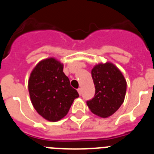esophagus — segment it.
<instances>
[{
  "mask_svg": "<svg viewBox=\"0 0 154 154\" xmlns=\"http://www.w3.org/2000/svg\"><path fill=\"white\" fill-rule=\"evenodd\" d=\"M77 91H78L79 94V95H81V94H82V89H81V88H79V89H77Z\"/></svg>",
  "mask_w": 154,
  "mask_h": 154,
  "instance_id": "obj_1",
  "label": "esophagus"
}]
</instances>
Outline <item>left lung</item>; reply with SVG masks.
<instances>
[{"label": "left lung", "mask_w": 154, "mask_h": 154, "mask_svg": "<svg viewBox=\"0 0 154 154\" xmlns=\"http://www.w3.org/2000/svg\"><path fill=\"white\" fill-rule=\"evenodd\" d=\"M96 93L87 101L91 112L101 118L109 117L124 102L126 81L123 73L113 63H99L92 69Z\"/></svg>", "instance_id": "obj_1"}]
</instances>
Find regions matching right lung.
Returning a JSON list of instances; mask_svg holds the SVG:
<instances>
[{"label": "right lung", "mask_w": 154, "mask_h": 154, "mask_svg": "<svg viewBox=\"0 0 154 154\" xmlns=\"http://www.w3.org/2000/svg\"><path fill=\"white\" fill-rule=\"evenodd\" d=\"M63 63L54 57L45 58L35 65L28 79L31 103L37 112L50 122L65 117L79 97L63 72Z\"/></svg>", "instance_id": "right-lung-1"}]
</instances>
